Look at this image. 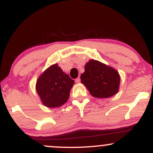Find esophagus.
Wrapping results in <instances>:
<instances>
[{
  "label": "esophagus",
  "mask_w": 153,
  "mask_h": 153,
  "mask_svg": "<svg viewBox=\"0 0 153 153\" xmlns=\"http://www.w3.org/2000/svg\"><path fill=\"white\" fill-rule=\"evenodd\" d=\"M75 82H76V83H80V78H78L75 79Z\"/></svg>",
  "instance_id": "esophagus-1"
}]
</instances>
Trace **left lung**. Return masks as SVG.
Returning <instances> with one entry per match:
<instances>
[{
  "label": "left lung",
  "instance_id": "1",
  "mask_svg": "<svg viewBox=\"0 0 153 153\" xmlns=\"http://www.w3.org/2000/svg\"><path fill=\"white\" fill-rule=\"evenodd\" d=\"M120 75L114 68L104 63L90 59L85 65V72L80 75L81 82L97 99H107L119 92Z\"/></svg>",
  "mask_w": 153,
  "mask_h": 153
}]
</instances>
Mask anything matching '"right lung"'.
Returning <instances> with one entry per match:
<instances>
[{
  "instance_id": "obj_1",
  "label": "right lung",
  "mask_w": 153,
  "mask_h": 153,
  "mask_svg": "<svg viewBox=\"0 0 153 153\" xmlns=\"http://www.w3.org/2000/svg\"><path fill=\"white\" fill-rule=\"evenodd\" d=\"M73 85L74 80L56 63L39 75L36 80V91L43 105L57 108L68 101Z\"/></svg>"
}]
</instances>
